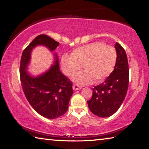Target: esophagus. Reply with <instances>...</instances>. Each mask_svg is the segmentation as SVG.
I'll list each match as a JSON object with an SVG mask.
<instances>
[{
	"instance_id": "34e87169",
	"label": "esophagus",
	"mask_w": 149,
	"mask_h": 149,
	"mask_svg": "<svg viewBox=\"0 0 149 149\" xmlns=\"http://www.w3.org/2000/svg\"><path fill=\"white\" fill-rule=\"evenodd\" d=\"M82 88L81 86H80V85H77V84H74L73 85V89L76 91V90H79Z\"/></svg>"
}]
</instances>
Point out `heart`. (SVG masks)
<instances>
[{
  "label": "heart",
  "instance_id": "b5f03b06",
  "mask_svg": "<svg viewBox=\"0 0 149 149\" xmlns=\"http://www.w3.org/2000/svg\"><path fill=\"white\" fill-rule=\"evenodd\" d=\"M117 54L112 47L102 42H92L75 49L71 55L65 54L61 58V67L64 74L72 76L81 68L85 70L73 77L79 84L100 82L112 73L116 62Z\"/></svg>",
  "mask_w": 149,
  "mask_h": 149
}]
</instances>
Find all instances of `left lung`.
<instances>
[{"label":"left lung","mask_w":149,"mask_h":149,"mask_svg":"<svg viewBox=\"0 0 149 149\" xmlns=\"http://www.w3.org/2000/svg\"><path fill=\"white\" fill-rule=\"evenodd\" d=\"M117 59L114 69L101 84L93 88L92 97L87 100L93 114L109 117L119 109L127 94L129 84V66L125 50L116 42Z\"/></svg>","instance_id":"8db88e82"}]
</instances>
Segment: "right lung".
<instances>
[{
	"mask_svg": "<svg viewBox=\"0 0 149 149\" xmlns=\"http://www.w3.org/2000/svg\"><path fill=\"white\" fill-rule=\"evenodd\" d=\"M44 45L53 51L59 42L46 35H39L23 51L20 61L19 75L22 89L27 100L36 112L45 118L55 119L64 115L68 108L73 94L72 82L60 72L58 58L50 68L38 76L33 77L27 68L31 59V52L36 46Z\"/></svg>",
	"mask_w": 149,
	"mask_h": 149,
	"instance_id": "1",
	"label": "right lung"
}]
</instances>
